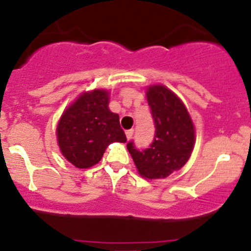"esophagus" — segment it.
<instances>
[{
	"label": "esophagus",
	"mask_w": 251,
	"mask_h": 251,
	"mask_svg": "<svg viewBox=\"0 0 251 251\" xmlns=\"http://www.w3.org/2000/svg\"><path fill=\"white\" fill-rule=\"evenodd\" d=\"M133 133H134V130H133V129H129V130H127V132H126V135H127V139H128V140L132 139Z\"/></svg>",
	"instance_id": "1"
}]
</instances>
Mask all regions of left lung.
Wrapping results in <instances>:
<instances>
[{"instance_id":"obj_1","label":"left lung","mask_w":251,"mask_h":251,"mask_svg":"<svg viewBox=\"0 0 251 251\" xmlns=\"http://www.w3.org/2000/svg\"><path fill=\"white\" fill-rule=\"evenodd\" d=\"M147 100L155 124L154 140L145 150L127 144L138 169L145 178H165L180 170L195 147V127L183 102L163 85H151Z\"/></svg>"}]
</instances>
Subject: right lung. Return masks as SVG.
I'll use <instances>...</instances> for the list:
<instances>
[{"instance_id":"1","label":"right lung","mask_w":251,"mask_h":251,"mask_svg":"<svg viewBox=\"0 0 251 251\" xmlns=\"http://www.w3.org/2000/svg\"><path fill=\"white\" fill-rule=\"evenodd\" d=\"M109 92H83L64 111L56 127L61 154L78 169L96 165L107 147L127 138L119 124V116L109 111Z\"/></svg>"}]
</instances>
